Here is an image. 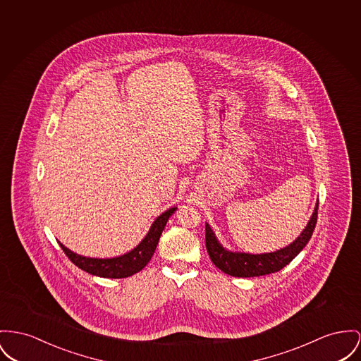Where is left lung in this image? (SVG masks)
I'll list each match as a JSON object with an SVG mask.
<instances>
[{"instance_id": "left-lung-1", "label": "left lung", "mask_w": 361, "mask_h": 361, "mask_svg": "<svg viewBox=\"0 0 361 361\" xmlns=\"http://www.w3.org/2000/svg\"><path fill=\"white\" fill-rule=\"evenodd\" d=\"M317 208L319 202L316 204L312 217L308 221L305 230L301 233V235L286 247L272 253L250 255L228 252L217 242L211 227L205 224V246L209 259L224 274L235 278H252L278 272L283 267H286L305 247L308 240H311L317 221Z\"/></svg>"}]
</instances>
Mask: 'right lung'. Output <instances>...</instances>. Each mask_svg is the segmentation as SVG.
I'll list each match as a JSON object with an SVG mask.
<instances>
[{
    "instance_id": "add662e5",
    "label": "right lung",
    "mask_w": 361,
    "mask_h": 361,
    "mask_svg": "<svg viewBox=\"0 0 361 361\" xmlns=\"http://www.w3.org/2000/svg\"><path fill=\"white\" fill-rule=\"evenodd\" d=\"M175 211H176V208H171L167 212H164L163 215L157 217L154 220V223L152 224L146 237L141 240V243L135 249H133L131 252H128L127 255H123L121 257H115V259L83 257V256L73 253L70 249H67L63 243H60V242L59 243H60V247L63 249V252L66 253V256L78 268L92 274V275L101 276V278H115V279L127 278V276H131V275L140 272L145 265L149 263V260L152 259V256L156 250V246L159 243L160 235L169 221V216Z\"/></svg>"
}]
</instances>
